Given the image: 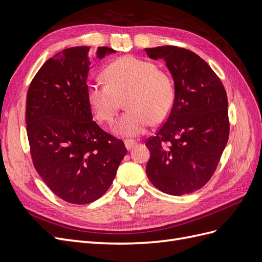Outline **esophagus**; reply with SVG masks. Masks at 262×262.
I'll list each match as a JSON object with an SVG mask.
<instances>
[{"mask_svg": "<svg viewBox=\"0 0 262 262\" xmlns=\"http://www.w3.org/2000/svg\"><path fill=\"white\" fill-rule=\"evenodd\" d=\"M124 145H125V148L128 149V150H130V149H132L134 146L137 145V142H134V141H124Z\"/></svg>", "mask_w": 262, "mask_h": 262, "instance_id": "obj_1", "label": "esophagus"}]
</instances>
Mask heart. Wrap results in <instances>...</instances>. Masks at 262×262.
<instances>
[{
    "instance_id": "heart-1",
    "label": "heart",
    "mask_w": 262,
    "mask_h": 262,
    "mask_svg": "<svg viewBox=\"0 0 262 262\" xmlns=\"http://www.w3.org/2000/svg\"><path fill=\"white\" fill-rule=\"evenodd\" d=\"M107 84L92 83L87 87V100L96 119L112 123L125 99L129 110L114 126L118 136L137 138L150 122L166 120L175 102V84L169 73L155 63L134 55H124L106 68Z\"/></svg>"
}]
</instances>
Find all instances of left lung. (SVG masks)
<instances>
[{
    "label": "left lung",
    "mask_w": 262,
    "mask_h": 262,
    "mask_svg": "<svg viewBox=\"0 0 262 262\" xmlns=\"http://www.w3.org/2000/svg\"><path fill=\"white\" fill-rule=\"evenodd\" d=\"M145 52L165 61L176 91L167 120L145 143L150 153L146 175L164 193H191L210 180L226 146L227 95L219 76L194 52L175 46Z\"/></svg>",
    "instance_id": "1"
}]
</instances>
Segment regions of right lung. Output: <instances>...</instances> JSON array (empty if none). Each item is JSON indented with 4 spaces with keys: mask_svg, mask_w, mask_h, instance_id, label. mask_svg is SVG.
I'll use <instances>...</instances> for the list:
<instances>
[{
    "mask_svg": "<svg viewBox=\"0 0 262 262\" xmlns=\"http://www.w3.org/2000/svg\"><path fill=\"white\" fill-rule=\"evenodd\" d=\"M90 47H72L50 58L28 89L26 124L39 175L62 200L87 204L112 186L126 154L121 140L93 121L87 100ZM116 51L98 47L96 57Z\"/></svg>",
    "mask_w": 262,
    "mask_h": 262,
    "instance_id": "obj_1",
    "label": "right lung"
}]
</instances>
